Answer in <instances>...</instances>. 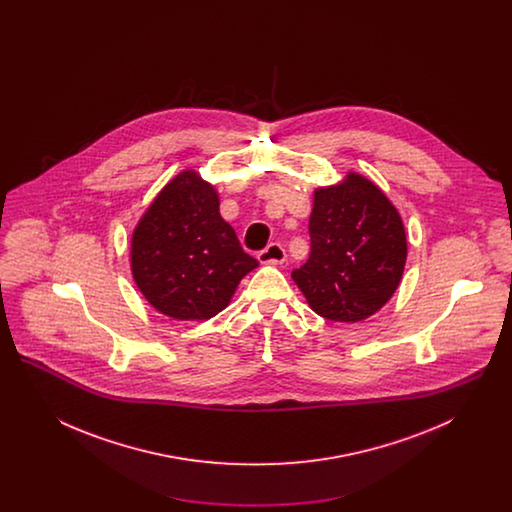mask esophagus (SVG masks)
Returning a JSON list of instances; mask_svg holds the SVG:
<instances>
[{"instance_id":"obj_1","label":"esophagus","mask_w":512,"mask_h":512,"mask_svg":"<svg viewBox=\"0 0 512 512\" xmlns=\"http://www.w3.org/2000/svg\"><path fill=\"white\" fill-rule=\"evenodd\" d=\"M257 257L263 265H282L286 261V249L280 244H270Z\"/></svg>"}]
</instances>
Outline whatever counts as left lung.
<instances>
[{"label": "left lung", "instance_id": "8db88e82", "mask_svg": "<svg viewBox=\"0 0 512 512\" xmlns=\"http://www.w3.org/2000/svg\"><path fill=\"white\" fill-rule=\"evenodd\" d=\"M311 255L292 272L311 309L334 322H361L397 290L407 236L397 209L365 176L318 188L309 219Z\"/></svg>", "mask_w": 512, "mask_h": 512}]
</instances>
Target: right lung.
<instances>
[{"instance_id": "obj_1", "label": "right lung", "mask_w": 512, "mask_h": 512, "mask_svg": "<svg viewBox=\"0 0 512 512\" xmlns=\"http://www.w3.org/2000/svg\"><path fill=\"white\" fill-rule=\"evenodd\" d=\"M220 217L217 190L194 171L159 192L132 234L130 267L149 305L174 320H209L257 267Z\"/></svg>"}]
</instances>
